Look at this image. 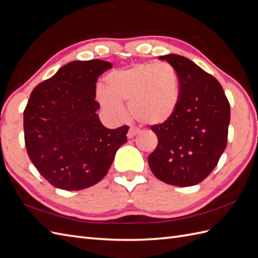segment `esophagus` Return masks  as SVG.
Listing matches in <instances>:
<instances>
[{
  "instance_id": "esophagus-1",
  "label": "esophagus",
  "mask_w": 258,
  "mask_h": 258,
  "mask_svg": "<svg viewBox=\"0 0 258 258\" xmlns=\"http://www.w3.org/2000/svg\"><path fill=\"white\" fill-rule=\"evenodd\" d=\"M138 133H140V130H137L135 127H131L127 132V137L128 138H133L134 136H136Z\"/></svg>"
}]
</instances>
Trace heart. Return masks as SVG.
<instances>
[{"label": "heart", "mask_w": 258, "mask_h": 258, "mask_svg": "<svg viewBox=\"0 0 258 258\" xmlns=\"http://www.w3.org/2000/svg\"><path fill=\"white\" fill-rule=\"evenodd\" d=\"M105 81L107 87L97 85L96 98L105 113L115 121L126 116L123 102H128L131 114L136 120L151 125L168 122L177 109L179 77L168 63H140L111 72Z\"/></svg>", "instance_id": "obj_1"}]
</instances>
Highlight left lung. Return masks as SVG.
<instances>
[{"label": "left lung", "instance_id": "obj_1", "mask_svg": "<svg viewBox=\"0 0 258 258\" xmlns=\"http://www.w3.org/2000/svg\"><path fill=\"white\" fill-rule=\"evenodd\" d=\"M159 58L176 71L180 99L168 122L151 126L158 145L148 157L149 167L167 184L196 185L216 168L227 147L230 103L220 83L187 57Z\"/></svg>", "mask_w": 258, "mask_h": 258}]
</instances>
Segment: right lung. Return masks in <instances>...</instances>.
I'll return each mask as SVG.
<instances>
[{"label": "right lung", "instance_id": "1", "mask_svg": "<svg viewBox=\"0 0 258 258\" xmlns=\"http://www.w3.org/2000/svg\"><path fill=\"white\" fill-rule=\"evenodd\" d=\"M101 60L73 61L36 86L24 111L31 162L54 187L79 190L108 173L128 126L109 130L99 120L96 83L111 69Z\"/></svg>", "mask_w": 258, "mask_h": 258}]
</instances>
